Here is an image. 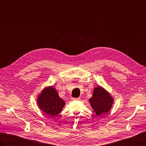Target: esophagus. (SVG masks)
<instances>
[{"label": "esophagus", "instance_id": "esophagus-1", "mask_svg": "<svg viewBox=\"0 0 146 146\" xmlns=\"http://www.w3.org/2000/svg\"><path fill=\"white\" fill-rule=\"evenodd\" d=\"M72 100H80V98H72Z\"/></svg>", "mask_w": 146, "mask_h": 146}]
</instances>
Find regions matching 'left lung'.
I'll return each instance as SVG.
<instances>
[{
    "label": "left lung",
    "instance_id": "obj_1",
    "mask_svg": "<svg viewBox=\"0 0 146 146\" xmlns=\"http://www.w3.org/2000/svg\"><path fill=\"white\" fill-rule=\"evenodd\" d=\"M89 102L97 116L107 113L112 108L114 98L108 91L101 86L95 87Z\"/></svg>",
    "mask_w": 146,
    "mask_h": 146
}]
</instances>
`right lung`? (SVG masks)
<instances>
[{
    "mask_svg": "<svg viewBox=\"0 0 146 146\" xmlns=\"http://www.w3.org/2000/svg\"><path fill=\"white\" fill-rule=\"evenodd\" d=\"M37 104L43 113L55 116L62 111L66 102L60 98L55 88L49 86L45 87L38 95Z\"/></svg>",
    "mask_w": 146,
    "mask_h": 146,
    "instance_id": "right-lung-1",
    "label": "right lung"
}]
</instances>
